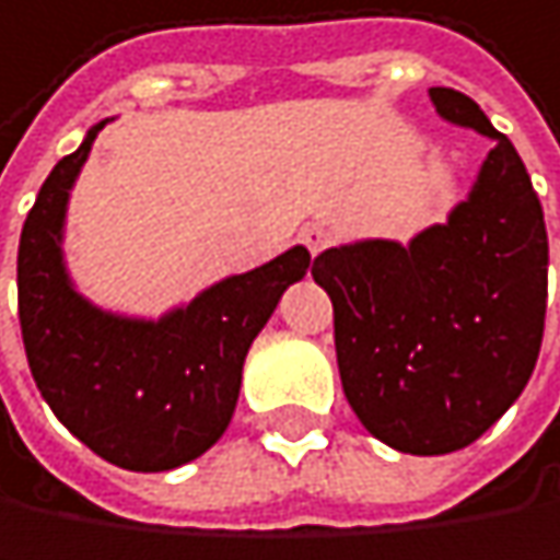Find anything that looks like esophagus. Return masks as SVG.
I'll return each instance as SVG.
<instances>
[{"label": "esophagus", "mask_w": 560, "mask_h": 560, "mask_svg": "<svg viewBox=\"0 0 560 560\" xmlns=\"http://www.w3.org/2000/svg\"><path fill=\"white\" fill-rule=\"evenodd\" d=\"M300 241L306 244V250L316 257L319 250H326L329 247V231L326 228H319V224H306L303 231H300Z\"/></svg>", "instance_id": "34e87169"}]
</instances>
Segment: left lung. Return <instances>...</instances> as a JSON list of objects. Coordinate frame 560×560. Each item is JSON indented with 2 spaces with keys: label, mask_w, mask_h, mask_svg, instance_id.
<instances>
[{
  "label": "left lung",
  "mask_w": 560,
  "mask_h": 560,
  "mask_svg": "<svg viewBox=\"0 0 560 560\" xmlns=\"http://www.w3.org/2000/svg\"><path fill=\"white\" fill-rule=\"evenodd\" d=\"M430 101L495 140L472 195L411 247L362 241L313 260L352 411L415 456L463 450L512 408L535 372L548 300V231L525 162L472 97L430 88Z\"/></svg>",
  "instance_id": "1"
}]
</instances>
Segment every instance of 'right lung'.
I'll list each match as a JSON object with an SVG mask.
<instances>
[{
	"mask_svg": "<svg viewBox=\"0 0 560 560\" xmlns=\"http://www.w3.org/2000/svg\"><path fill=\"white\" fill-rule=\"evenodd\" d=\"M104 124L45 178L19 241V326L32 378L81 443L114 466L162 472L201 456L228 427L254 336L283 290L310 267L293 247L214 283L159 323L120 319L84 303L61 264V224Z\"/></svg>",
	"mask_w": 560,
	"mask_h": 560,
	"instance_id": "right-lung-1",
	"label": "right lung"
}]
</instances>
